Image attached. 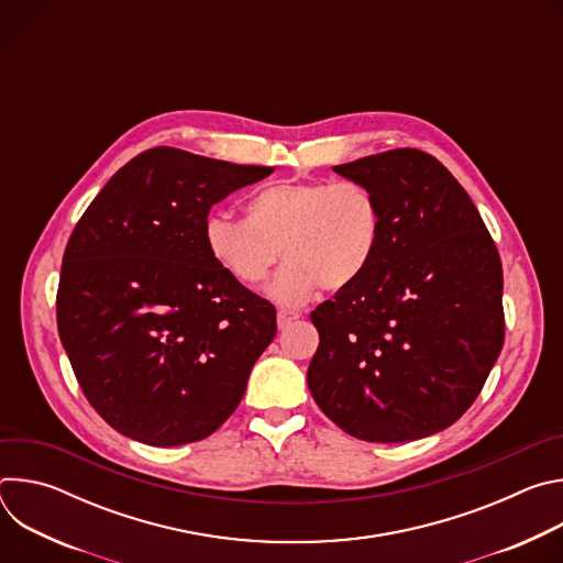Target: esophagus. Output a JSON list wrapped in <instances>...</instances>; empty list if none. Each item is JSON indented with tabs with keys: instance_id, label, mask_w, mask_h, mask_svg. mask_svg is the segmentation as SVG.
<instances>
[{
	"instance_id": "1",
	"label": "esophagus",
	"mask_w": 563,
	"mask_h": 563,
	"mask_svg": "<svg viewBox=\"0 0 563 563\" xmlns=\"http://www.w3.org/2000/svg\"><path fill=\"white\" fill-rule=\"evenodd\" d=\"M300 318V313L298 311H294V309H278V313H276V320H278V330H285V328H289L294 320H298Z\"/></svg>"
}]
</instances>
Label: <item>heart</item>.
Returning a JSON list of instances; mask_svg holds the SVG:
<instances>
[{
    "label": "heart",
    "mask_w": 563,
    "mask_h": 563,
    "mask_svg": "<svg viewBox=\"0 0 563 563\" xmlns=\"http://www.w3.org/2000/svg\"><path fill=\"white\" fill-rule=\"evenodd\" d=\"M380 207L356 180H287L261 189L247 218L211 211L202 235L211 261L245 287L263 285L276 263L287 265L269 298L296 307L320 287L347 289L374 263L380 243Z\"/></svg>",
    "instance_id": "obj_1"
}]
</instances>
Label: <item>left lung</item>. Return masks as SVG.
Returning a JSON list of instances; mask_svg holds the SVG:
<instances>
[{
	"instance_id": "obj_1",
	"label": "left lung",
	"mask_w": 563,
	"mask_h": 563,
	"mask_svg": "<svg viewBox=\"0 0 563 563\" xmlns=\"http://www.w3.org/2000/svg\"><path fill=\"white\" fill-rule=\"evenodd\" d=\"M334 172L374 191L383 229L363 278L311 311L309 391L356 439L437 434L474 404L504 347L499 252L430 153L394 148Z\"/></svg>"
}]
</instances>
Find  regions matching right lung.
<instances>
[{
  "mask_svg": "<svg viewBox=\"0 0 563 563\" xmlns=\"http://www.w3.org/2000/svg\"><path fill=\"white\" fill-rule=\"evenodd\" d=\"M272 172L155 146L75 224L57 330L79 387L120 434L194 443L238 408L276 309L211 261L202 227L216 202Z\"/></svg>",
  "mask_w": 563,
  "mask_h": 563,
  "instance_id": "1",
  "label": "right lung"
}]
</instances>
